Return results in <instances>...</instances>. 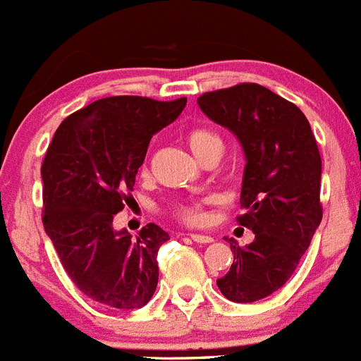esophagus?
<instances>
[{"label": "esophagus", "mask_w": 361, "mask_h": 361, "mask_svg": "<svg viewBox=\"0 0 361 361\" xmlns=\"http://www.w3.org/2000/svg\"><path fill=\"white\" fill-rule=\"evenodd\" d=\"M191 239H193L195 243H200V245H209V243L214 241L211 235H205V234H191Z\"/></svg>", "instance_id": "esophagus-1"}]
</instances>
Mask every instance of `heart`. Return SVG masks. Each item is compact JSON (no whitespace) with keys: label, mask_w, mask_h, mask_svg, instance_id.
Segmentation results:
<instances>
[{"label":"heart","mask_w":361,"mask_h":361,"mask_svg":"<svg viewBox=\"0 0 361 361\" xmlns=\"http://www.w3.org/2000/svg\"><path fill=\"white\" fill-rule=\"evenodd\" d=\"M188 147L195 154L198 161L204 159L205 156L212 152H223V142L216 133L209 129H191L186 136ZM175 216L183 219L184 223L190 225H202L205 221V211L202 204L193 202V204H178L173 209Z\"/></svg>","instance_id":"1"}]
</instances>
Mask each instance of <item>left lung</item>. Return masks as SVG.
Wrapping results in <instances>:
<instances>
[{"label":"left lung","mask_w":361,"mask_h":361,"mask_svg":"<svg viewBox=\"0 0 361 361\" xmlns=\"http://www.w3.org/2000/svg\"><path fill=\"white\" fill-rule=\"evenodd\" d=\"M197 102L245 152V212L238 221L255 239L241 248L225 238L234 262L216 283L226 300L253 303L293 276L321 225V154L303 111L266 87L241 83L207 92Z\"/></svg>","instance_id":"1"}]
</instances>
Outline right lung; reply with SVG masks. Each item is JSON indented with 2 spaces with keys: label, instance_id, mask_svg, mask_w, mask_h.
<instances>
[{
  "label": "right lung",
  "instance_id": "add662e5",
  "mask_svg": "<svg viewBox=\"0 0 361 361\" xmlns=\"http://www.w3.org/2000/svg\"><path fill=\"white\" fill-rule=\"evenodd\" d=\"M188 99L118 95L92 102L60 123L42 163L44 228L74 286L120 310L145 307L157 287V250L170 235L149 223L133 238L113 219L133 191L150 138Z\"/></svg>",
  "mask_w": 361,
  "mask_h": 361
}]
</instances>
